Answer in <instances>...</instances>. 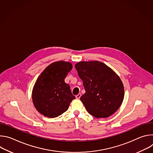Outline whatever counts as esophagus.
Masks as SVG:
<instances>
[{
	"mask_svg": "<svg viewBox=\"0 0 153 153\" xmlns=\"http://www.w3.org/2000/svg\"><path fill=\"white\" fill-rule=\"evenodd\" d=\"M81 96H82V94H80V93H79V94H77V95H76V99H79L80 98V97H81Z\"/></svg>",
	"mask_w": 153,
	"mask_h": 153,
	"instance_id": "esophagus-1",
	"label": "esophagus"
}]
</instances>
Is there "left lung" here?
<instances>
[{
    "label": "left lung",
    "instance_id": "1",
    "mask_svg": "<svg viewBox=\"0 0 153 153\" xmlns=\"http://www.w3.org/2000/svg\"><path fill=\"white\" fill-rule=\"evenodd\" d=\"M75 68L83 81L85 93L80 100L91 115L106 118L114 113L124 97V88L119 77L99 61L80 62Z\"/></svg>",
    "mask_w": 153,
    "mask_h": 153
}]
</instances>
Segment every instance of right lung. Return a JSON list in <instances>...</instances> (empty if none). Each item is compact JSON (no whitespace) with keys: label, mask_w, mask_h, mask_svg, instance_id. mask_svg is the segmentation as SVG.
I'll use <instances>...</instances> for the list:
<instances>
[{"label":"right lung","mask_w":153,"mask_h":153,"mask_svg":"<svg viewBox=\"0 0 153 153\" xmlns=\"http://www.w3.org/2000/svg\"><path fill=\"white\" fill-rule=\"evenodd\" d=\"M70 62L59 61L50 64L37 78L32 98L36 110L48 117H56L66 111L72 100L70 86L65 79L72 70Z\"/></svg>","instance_id":"obj_1"}]
</instances>
